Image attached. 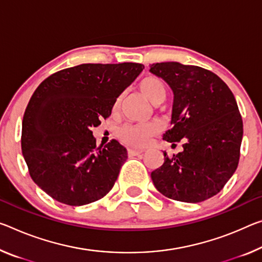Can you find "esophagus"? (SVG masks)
<instances>
[{
    "instance_id": "1",
    "label": "esophagus",
    "mask_w": 262,
    "mask_h": 262,
    "mask_svg": "<svg viewBox=\"0 0 262 262\" xmlns=\"http://www.w3.org/2000/svg\"><path fill=\"white\" fill-rule=\"evenodd\" d=\"M140 154H142V150H139V149H133L128 148V155L129 156H138Z\"/></svg>"
}]
</instances>
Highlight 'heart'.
Instances as JSON below:
<instances>
[{
    "label": "heart",
    "mask_w": 262,
    "mask_h": 262,
    "mask_svg": "<svg viewBox=\"0 0 262 262\" xmlns=\"http://www.w3.org/2000/svg\"><path fill=\"white\" fill-rule=\"evenodd\" d=\"M139 89L144 97L154 105L163 101L165 97V85L160 78L155 76H148L140 81ZM121 103V97L115 101L114 107L119 108ZM160 130L159 123L144 122V123H126L119 129V136L129 146L143 147L149 142L150 138L156 135Z\"/></svg>",
    "instance_id": "heart-1"
}]
</instances>
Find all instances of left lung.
Wrapping results in <instances>:
<instances>
[{
	"mask_svg": "<svg viewBox=\"0 0 262 262\" xmlns=\"http://www.w3.org/2000/svg\"><path fill=\"white\" fill-rule=\"evenodd\" d=\"M150 72L173 93L171 124L163 140L182 141L183 151L151 172L156 189L185 203L206 201L221 191L239 163L243 119L235 98L217 74L177 61L156 63Z\"/></svg>",
	"mask_w": 262,
	"mask_h": 262,
	"instance_id": "8db88e82",
	"label": "left lung"
}]
</instances>
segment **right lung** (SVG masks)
<instances>
[{"label":"right lung","instance_id":"add662e5","mask_svg":"<svg viewBox=\"0 0 262 262\" xmlns=\"http://www.w3.org/2000/svg\"><path fill=\"white\" fill-rule=\"evenodd\" d=\"M139 63L81 64L51 74L24 112L22 152L32 181L50 197L81 206L105 197L127 160L116 140L97 147L92 128L142 72Z\"/></svg>","mask_w":262,"mask_h":262}]
</instances>
